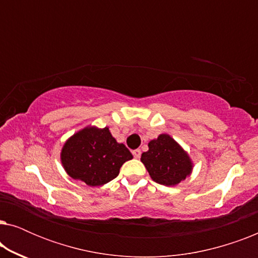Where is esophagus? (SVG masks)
Masks as SVG:
<instances>
[{
  "label": "esophagus",
  "instance_id": "obj_1",
  "mask_svg": "<svg viewBox=\"0 0 258 258\" xmlns=\"http://www.w3.org/2000/svg\"><path fill=\"white\" fill-rule=\"evenodd\" d=\"M133 155H134V157H135V158H140L141 157V150L140 149L134 150L133 151Z\"/></svg>",
  "mask_w": 258,
  "mask_h": 258
}]
</instances>
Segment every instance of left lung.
<instances>
[{
  "mask_svg": "<svg viewBox=\"0 0 258 258\" xmlns=\"http://www.w3.org/2000/svg\"><path fill=\"white\" fill-rule=\"evenodd\" d=\"M148 147L149 150L142 154L141 162L158 184L177 185L191 174V158L170 135L161 134L157 139L151 140Z\"/></svg>",
  "mask_w": 258,
  "mask_h": 258,
  "instance_id": "8db88e82",
  "label": "left lung"
}]
</instances>
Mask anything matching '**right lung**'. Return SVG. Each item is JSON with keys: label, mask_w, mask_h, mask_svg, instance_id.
I'll use <instances>...</instances> for the list:
<instances>
[{"label": "right lung", "mask_w": 258, "mask_h": 258, "mask_svg": "<svg viewBox=\"0 0 258 258\" xmlns=\"http://www.w3.org/2000/svg\"><path fill=\"white\" fill-rule=\"evenodd\" d=\"M133 155L112 137L108 126L88 125L69 137L61 150L67 174L90 186L103 185L119 174L123 163Z\"/></svg>", "instance_id": "add662e5"}]
</instances>
